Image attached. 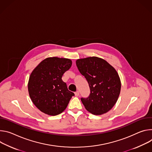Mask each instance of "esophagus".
I'll list each match as a JSON object with an SVG mask.
<instances>
[{
	"label": "esophagus",
	"mask_w": 152,
	"mask_h": 152,
	"mask_svg": "<svg viewBox=\"0 0 152 152\" xmlns=\"http://www.w3.org/2000/svg\"><path fill=\"white\" fill-rule=\"evenodd\" d=\"M79 95H80V93H79L78 91H76V92H75V96H78Z\"/></svg>",
	"instance_id": "34e87169"
}]
</instances>
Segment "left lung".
I'll list each match as a JSON object with an SVG mask.
<instances>
[{"label":"left lung","mask_w":152,"mask_h":152,"mask_svg":"<svg viewBox=\"0 0 152 152\" xmlns=\"http://www.w3.org/2000/svg\"><path fill=\"white\" fill-rule=\"evenodd\" d=\"M76 64L90 88L89 96L81 98L86 109L97 115L109 111L121 91V81L116 70L106 60L96 57L78 59Z\"/></svg>","instance_id":"1"}]
</instances>
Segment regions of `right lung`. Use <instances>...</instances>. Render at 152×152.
<instances>
[{"instance_id": "right-lung-1", "label": "right lung", "mask_w": 152, "mask_h": 152, "mask_svg": "<svg viewBox=\"0 0 152 152\" xmlns=\"http://www.w3.org/2000/svg\"><path fill=\"white\" fill-rule=\"evenodd\" d=\"M71 66L69 59L50 57L40 63L32 72L28 85L29 96L42 112L55 116L67 106L74 94L68 90L61 78Z\"/></svg>"}]
</instances>
